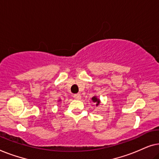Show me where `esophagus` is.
I'll return each instance as SVG.
<instances>
[{
  "label": "esophagus",
  "instance_id": "34e87169",
  "mask_svg": "<svg viewBox=\"0 0 159 159\" xmlns=\"http://www.w3.org/2000/svg\"><path fill=\"white\" fill-rule=\"evenodd\" d=\"M73 97H74V98L76 99V100H80V99H81V98H82L81 95H80V93H77V94H75V95H74Z\"/></svg>",
  "mask_w": 159,
  "mask_h": 159
}]
</instances>
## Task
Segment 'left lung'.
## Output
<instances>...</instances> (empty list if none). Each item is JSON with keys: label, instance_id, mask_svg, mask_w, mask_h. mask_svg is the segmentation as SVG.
<instances>
[{"label": "left lung", "instance_id": "1", "mask_svg": "<svg viewBox=\"0 0 159 159\" xmlns=\"http://www.w3.org/2000/svg\"><path fill=\"white\" fill-rule=\"evenodd\" d=\"M91 100H92V101L94 103L95 105H96L97 106L100 105V103H101V100H100L98 98L96 95H95V96H93L92 98H91Z\"/></svg>", "mask_w": 159, "mask_h": 159}]
</instances>
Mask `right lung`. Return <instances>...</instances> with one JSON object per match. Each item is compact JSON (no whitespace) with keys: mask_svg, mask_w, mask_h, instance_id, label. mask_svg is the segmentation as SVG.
<instances>
[{"mask_svg":"<svg viewBox=\"0 0 159 159\" xmlns=\"http://www.w3.org/2000/svg\"><path fill=\"white\" fill-rule=\"evenodd\" d=\"M59 101H61V99H58V102H59Z\"/></svg>","mask_w":159,"mask_h":159,"instance_id":"1","label":"right lung"}]
</instances>
